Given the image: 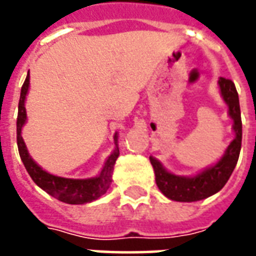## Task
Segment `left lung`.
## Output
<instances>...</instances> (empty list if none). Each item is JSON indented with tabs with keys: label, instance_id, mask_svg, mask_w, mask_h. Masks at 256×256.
Wrapping results in <instances>:
<instances>
[{
	"label": "left lung",
	"instance_id": "obj_1",
	"mask_svg": "<svg viewBox=\"0 0 256 256\" xmlns=\"http://www.w3.org/2000/svg\"><path fill=\"white\" fill-rule=\"evenodd\" d=\"M220 93L224 100L229 106V115L233 119V130L236 133V138L228 146L225 155L222 156L215 166L210 167L196 177H180L163 168L159 162L150 158V163L155 170V180L158 188L162 193L176 202H198L220 192L225 186L238 160L240 150H242V114H240V102L234 84L230 79L222 78L218 80Z\"/></svg>",
	"mask_w": 256,
	"mask_h": 256
}]
</instances>
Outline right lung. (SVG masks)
Returning a JSON list of instances; mask_svg holds the SVG:
<instances>
[{
	"instance_id": "obj_1",
	"label": "right lung",
	"mask_w": 256,
	"mask_h": 256,
	"mask_svg": "<svg viewBox=\"0 0 256 256\" xmlns=\"http://www.w3.org/2000/svg\"><path fill=\"white\" fill-rule=\"evenodd\" d=\"M30 88V74L27 75L24 84L22 86V93H20L19 100V112H18V122H16V130H18V148H19L20 159L24 164L26 170L30 174L32 181L42 188L45 192L52 194L60 202L67 204H84L90 203L96 198H101L104 193L108 190L111 185V176L114 172V166L119 156V148H118V136L115 134V145L116 148L112 152L110 158L106 159V163L102 172L98 177L88 178V180H71V178L58 177L49 174L45 170L32 160L27 152L24 141L22 138V128L26 123L27 115H26L24 100L27 92Z\"/></svg>"
}]
</instances>
